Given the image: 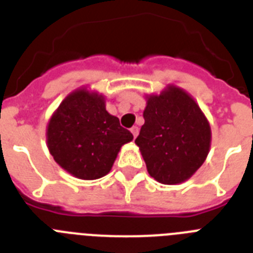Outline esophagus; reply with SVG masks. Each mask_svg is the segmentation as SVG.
I'll return each instance as SVG.
<instances>
[{
	"label": "esophagus",
	"mask_w": 253,
	"mask_h": 253,
	"mask_svg": "<svg viewBox=\"0 0 253 253\" xmlns=\"http://www.w3.org/2000/svg\"><path fill=\"white\" fill-rule=\"evenodd\" d=\"M131 132H132V135H133V137H137V135H139V127L137 126H133L132 128H131Z\"/></svg>",
	"instance_id": "34e87169"
}]
</instances>
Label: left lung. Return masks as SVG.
Wrapping results in <instances>:
<instances>
[{"label": "left lung", "mask_w": 253, "mask_h": 253, "mask_svg": "<svg viewBox=\"0 0 253 253\" xmlns=\"http://www.w3.org/2000/svg\"><path fill=\"white\" fill-rule=\"evenodd\" d=\"M145 124L135 140L149 174L163 184H178L203 166L211 145L208 118L192 96L175 85L145 96Z\"/></svg>", "instance_id": "left-lung-1"}]
</instances>
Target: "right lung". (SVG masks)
<instances>
[{"label":"right lung","mask_w":253,"mask_h":253,"mask_svg":"<svg viewBox=\"0 0 253 253\" xmlns=\"http://www.w3.org/2000/svg\"><path fill=\"white\" fill-rule=\"evenodd\" d=\"M45 135L56 163L80 179L108 174L121 148L133 139L107 112L104 95L85 86L62 100L49 118Z\"/></svg>","instance_id":"obj_1"}]
</instances>
